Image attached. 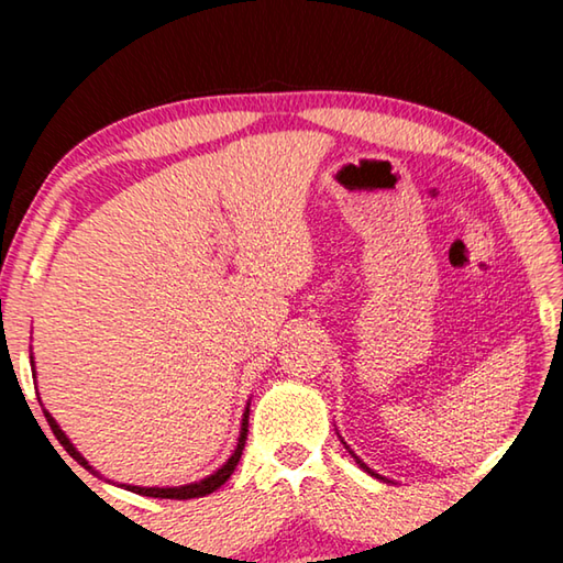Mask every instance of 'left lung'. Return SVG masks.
<instances>
[{
	"mask_svg": "<svg viewBox=\"0 0 563 563\" xmlns=\"http://www.w3.org/2000/svg\"><path fill=\"white\" fill-rule=\"evenodd\" d=\"M340 440H342V437H340ZM342 444H345V442H342ZM345 450H347V452H350V454H352V460H355V462H357V464H360V470H365V472H367V474H373V476H377V479H385V476H379V474H377V472H373V470H369V466H367V464H365V462H362V460H360V456H357V454H355V452H352V450H350V446H347V444H345Z\"/></svg>",
	"mask_w": 563,
	"mask_h": 563,
	"instance_id": "1",
	"label": "left lung"
}]
</instances>
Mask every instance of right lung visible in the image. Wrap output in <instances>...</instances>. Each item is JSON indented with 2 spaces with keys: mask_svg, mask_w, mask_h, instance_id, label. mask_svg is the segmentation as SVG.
Wrapping results in <instances>:
<instances>
[{
  "mask_svg": "<svg viewBox=\"0 0 563 563\" xmlns=\"http://www.w3.org/2000/svg\"><path fill=\"white\" fill-rule=\"evenodd\" d=\"M34 362V360H32ZM36 375V373H34ZM247 415H251V409L245 407V412H243V422H241V434H238V444H235V450H233V454L228 456V462L221 466V470H216L211 476H206V479H201V482H194V484H184V487H131V484H119V487H126L129 492H136V494H144V497H154V499H196V497H206V494H211V492H216L218 487H223V484L231 479V474H233V470L238 466V462H241V454H243V446H245V440H247ZM44 417H46V422H49V427H52V432H54V437L56 440H59V444L64 446L66 452H69L76 462H79L84 470H89V472H93L99 476V472L93 470V466L84 460V456L76 452V446L69 442V437L64 434V430L59 424H56V419L46 412L44 409Z\"/></svg>",
  "mask_w": 563,
  "mask_h": 563,
  "instance_id": "add662e5",
  "label": "right lung"
}]
</instances>
